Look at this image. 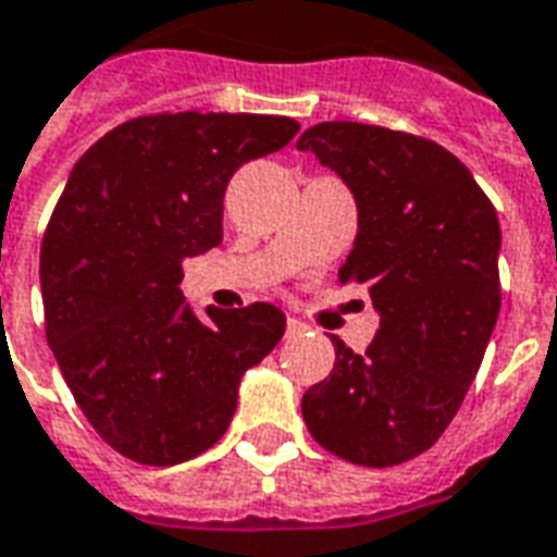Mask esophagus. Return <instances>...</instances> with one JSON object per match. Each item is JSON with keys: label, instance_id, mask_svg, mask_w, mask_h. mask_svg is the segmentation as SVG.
Here are the masks:
<instances>
[{"label": "esophagus", "instance_id": "34e87169", "mask_svg": "<svg viewBox=\"0 0 557 557\" xmlns=\"http://www.w3.org/2000/svg\"><path fill=\"white\" fill-rule=\"evenodd\" d=\"M304 331H307V325H304L301 319H295V315L286 319V334H289V337H298V334H304Z\"/></svg>", "mask_w": 557, "mask_h": 557}]
</instances>
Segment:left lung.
I'll return each instance as SVG.
<instances>
[{
  "label": "left lung",
  "instance_id": "obj_1",
  "mask_svg": "<svg viewBox=\"0 0 557 557\" xmlns=\"http://www.w3.org/2000/svg\"><path fill=\"white\" fill-rule=\"evenodd\" d=\"M358 206L343 283L370 289L379 331L301 399L315 442L355 466L387 468L438 442L466 399L502 310L498 214L459 158L432 139L322 122L298 137Z\"/></svg>",
  "mask_w": 557,
  "mask_h": 557
}]
</instances>
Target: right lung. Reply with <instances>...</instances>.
<instances>
[{
    "instance_id": "obj_1",
    "label": "right lung",
    "mask_w": 557,
    "mask_h": 557,
    "mask_svg": "<svg viewBox=\"0 0 557 557\" xmlns=\"http://www.w3.org/2000/svg\"><path fill=\"white\" fill-rule=\"evenodd\" d=\"M298 127L286 115H143L67 175L41 242L47 343L83 414L127 459L178 466L220 442L244 373L283 337L274 304L196 313L182 262L223 242L232 172Z\"/></svg>"
}]
</instances>
